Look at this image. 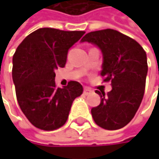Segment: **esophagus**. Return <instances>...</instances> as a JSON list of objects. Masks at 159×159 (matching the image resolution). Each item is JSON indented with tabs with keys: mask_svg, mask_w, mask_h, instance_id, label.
I'll return each instance as SVG.
<instances>
[{
	"mask_svg": "<svg viewBox=\"0 0 159 159\" xmlns=\"http://www.w3.org/2000/svg\"><path fill=\"white\" fill-rule=\"evenodd\" d=\"M93 91L90 89V88H88V87H84V95H89V94H91Z\"/></svg>",
	"mask_w": 159,
	"mask_h": 159,
	"instance_id": "34e87169",
	"label": "esophagus"
}]
</instances>
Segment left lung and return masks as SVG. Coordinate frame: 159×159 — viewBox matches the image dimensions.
<instances>
[{"instance_id": "8db88e82", "label": "left lung", "mask_w": 159, "mask_h": 159, "mask_svg": "<svg viewBox=\"0 0 159 159\" xmlns=\"http://www.w3.org/2000/svg\"><path fill=\"white\" fill-rule=\"evenodd\" d=\"M81 41L93 43L101 49L100 75L112 85L107 95L96 91L101 101L91 110L92 117L103 129H120L132 120L142 102L148 70L146 53L137 41L110 28L89 32Z\"/></svg>"}]
</instances>
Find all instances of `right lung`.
Listing matches in <instances>:
<instances>
[{"label": "right lung", "mask_w": 159, "mask_h": 159, "mask_svg": "<svg viewBox=\"0 0 159 159\" xmlns=\"http://www.w3.org/2000/svg\"><path fill=\"white\" fill-rule=\"evenodd\" d=\"M84 31L39 28L29 34L13 57V80L21 111L37 128L53 131L63 126L73 101L83 86L70 81L62 88L55 84V70L63 68L67 53Z\"/></svg>", "instance_id": "obj_1"}]
</instances>
